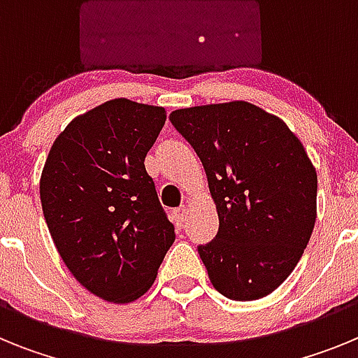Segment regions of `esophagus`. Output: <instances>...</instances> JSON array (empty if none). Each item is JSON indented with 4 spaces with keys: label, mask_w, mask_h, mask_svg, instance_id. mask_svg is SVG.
<instances>
[{
    "label": "esophagus",
    "mask_w": 358,
    "mask_h": 358,
    "mask_svg": "<svg viewBox=\"0 0 358 358\" xmlns=\"http://www.w3.org/2000/svg\"><path fill=\"white\" fill-rule=\"evenodd\" d=\"M186 211H188L186 210V206H181V208H177L176 213H173V217H176V220L179 226H181V224L186 220Z\"/></svg>",
    "instance_id": "34e87169"
}]
</instances>
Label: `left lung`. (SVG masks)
<instances>
[{
  "label": "left lung",
  "mask_w": 358,
  "mask_h": 358,
  "mask_svg": "<svg viewBox=\"0 0 358 358\" xmlns=\"http://www.w3.org/2000/svg\"><path fill=\"white\" fill-rule=\"evenodd\" d=\"M208 177L218 233L199 245L211 285L235 301L268 296L290 276L317 217V173L287 123L255 103L177 109Z\"/></svg>",
  "instance_id": "1"
}]
</instances>
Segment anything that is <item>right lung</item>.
<instances>
[{
    "label": "right lung",
    "mask_w": 358,
    "mask_h": 358,
    "mask_svg": "<svg viewBox=\"0 0 358 358\" xmlns=\"http://www.w3.org/2000/svg\"><path fill=\"white\" fill-rule=\"evenodd\" d=\"M164 122L159 106L107 100L68 123L41 173L57 251L84 289L109 303L143 296L176 240L145 170Z\"/></svg>",
    "instance_id": "obj_1"
}]
</instances>
